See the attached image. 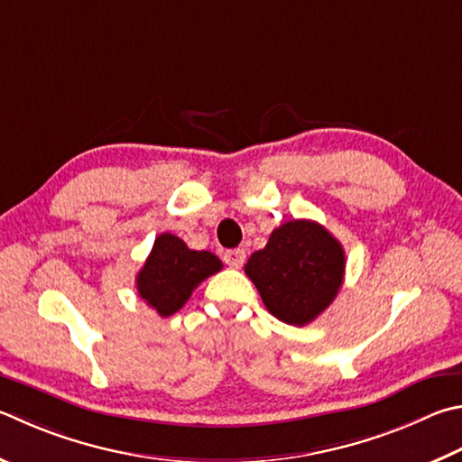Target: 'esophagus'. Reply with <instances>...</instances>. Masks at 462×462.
<instances>
[{
  "label": "esophagus",
  "mask_w": 462,
  "mask_h": 462,
  "mask_svg": "<svg viewBox=\"0 0 462 462\" xmlns=\"http://www.w3.org/2000/svg\"><path fill=\"white\" fill-rule=\"evenodd\" d=\"M245 260H246L245 248H234V250H226L224 253V263L232 268H240L245 264Z\"/></svg>",
  "instance_id": "obj_1"
}]
</instances>
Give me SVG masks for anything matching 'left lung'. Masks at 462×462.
Returning a JSON list of instances; mask_svg holds the SVG:
<instances>
[{"mask_svg":"<svg viewBox=\"0 0 462 462\" xmlns=\"http://www.w3.org/2000/svg\"><path fill=\"white\" fill-rule=\"evenodd\" d=\"M264 307L279 321L307 325L333 303L346 274V250L313 220H289L245 266Z\"/></svg>","mask_w":462,"mask_h":462,"instance_id":"left-lung-1","label":"left lung"}]
</instances>
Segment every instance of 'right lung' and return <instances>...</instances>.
<instances>
[{"label":"right lung","instance_id":"1","mask_svg":"<svg viewBox=\"0 0 462 462\" xmlns=\"http://www.w3.org/2000/svg\"><path fill=\"white\" fill-rule=\"evenodd\" d=\"M217 271H222V260L216 254L189 250L181 238L163 232L137 274L139 297L162 317H170L186 305L199 282Z\"/></svg>","mask_w":462,"mask_h":462}]
</instances>
